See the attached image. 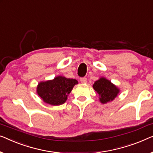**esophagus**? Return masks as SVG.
Masks as SVG:
<instances>
[{
	"instance_id": "esophagus-1",
	"label": "esophagus",
	"mask_w": 153,
	"mask_h": 153,
	"mask_svg": "<svg viewBox=\"0 0 153 153\" xmlns=\"http://www.w3.org/2000/svg\"><path fill=\"white\" fill-rule=\"evenodd\" d=\"M80 81L81 82V83H87V79H86L85 77H83V78H81Z\"/></svg>"
}]
</instances>
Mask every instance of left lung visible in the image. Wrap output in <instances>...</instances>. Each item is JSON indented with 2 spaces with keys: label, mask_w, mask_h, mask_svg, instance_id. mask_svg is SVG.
I'll use <instances>...</instances> for the list:
<instances>
[{
  "label": "left lung",
  "mask_w": 153,
  "mask_h": 153,
  "mask_svg": "<svg viewBox=\"0 0 153 153\" xmlns=\"http://www.w3.org/2000/svg\"><path fill=\"white\" fill-rule=\"evenodd\" d=\"M93 88L99 95V101L105 104L111 102L120 92V89L105 77H100L94 82Z\"/></svg>",
  "instance_id": "1"
}]
</instances>
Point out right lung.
<instances>
[{"label":"right lung","mask_w":153,"mask_h":153,"mask_svg":"<svg viewBox=\"0 0 153 153\" xmlns=\"http://www.w3.org/2000/svg\"><path fill=\"white\" fill-rule=\"evenodd\" d=\"M78 81L57 76L52 80L41 81L36 87V93L44 103L52 105H60L67 101L68 95Z\"/></svg>","instance_id":"add662e5"}]
</instances>
